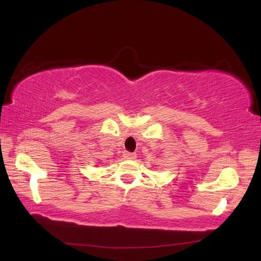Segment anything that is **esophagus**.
<instances>
[{"instance_id": "obj_1", "label": "esophagus", "mask_w": 261, "mask_h": 261, "mask_svg": "<svg viewBox=\"0 0 261 261\" xmlns=\"http://www.w3.org/2000/svg\"><path fill=\"white\" fill-rule=\"evenodd\" d=\"M123 156H124V159H126V160H135L136 154L130 153V152H124V154H123Z\"/></svg>"}]
</instances>
